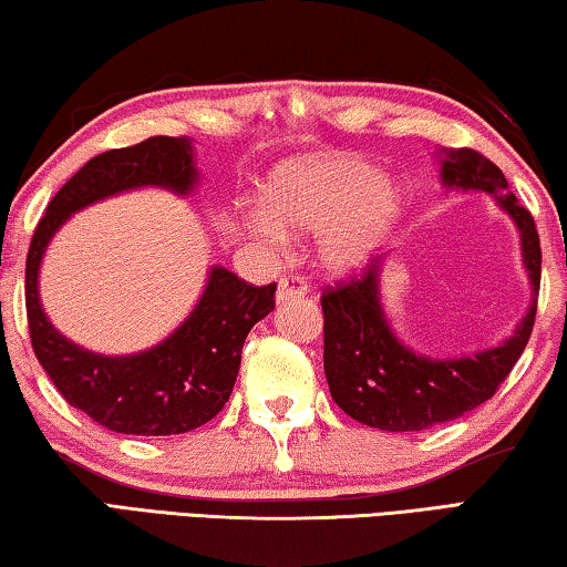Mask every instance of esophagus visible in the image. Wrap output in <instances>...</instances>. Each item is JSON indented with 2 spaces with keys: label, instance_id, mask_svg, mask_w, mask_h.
Here are the masks:
<instances>
[{
  "label": "esophagus",
  "instance_id": "34e87169",
  "mask_svg": "<svg viewBox=\"0 0 567 567\" xmlns=\"http://www.w3.org/2000/svg\"><path fill=\"white\" fill-rule=\"evenodd\" d=\"M307 295V285L302 277H295V275H287L277 285V302H287L290 297H305Z\"/></svg>",
  "mask_w": 567,
  "mask_h": 567
}]
</instances>
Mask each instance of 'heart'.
Wrapping results in <instances>:
<instances>
[{
  "instance_id": "obj_1",
  "label": "heart",
  "mask_w": 567,
  "mask_h": 567,
  "mask_svg": "<svg viewBox=\"0 0 567 567\" xmlns=\"http://www.w3.org/2000/svg\"><path fill=\"white\" fill-rule=\"evenodd\" d=\"M262 209L247 229L267 245L287 235L318 233L322 270L352 275L370 265L405 213V189L370 162L312 155L277 165L262 187Z\"/></svg>"
}]
</instances>
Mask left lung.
Segmentation results:
<instances>
[{
  "mask_svg": "<svg viewBox=\"0 0 567 567\" xmlns=\"http://www.w3.org/2000/svg\"><path fill=\"white\" fill-rule=\"evenodd\" d=\"M433 157L445 189L485 192L511 217L520 237L530 305L515 330L493 348L443 358L415 350L390 324L382 300L390 252L372 260L360 280L322 295L330 395L352 420L388 433L433 427L491 400L530 340L540 290V237L530 213L507 189L503 172L475 150L440 147Z\"/></svg>",
  "mask_w": 567,
  "mask_h": 567,
  "instance_id": "obj_1",
  "label": "left lung"
}]
</instances>
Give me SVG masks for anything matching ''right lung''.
<instances>
[{
  "label": "right lung",
  "instance_id": "add662e5",
  "mask_svg": "<svg viewBox=\"0 0 567 567\" xmlns=\"http://www.w3.org/2000/svg\"><path fill=\"white\" fill-rule=\"evenodd\" d=\"M195 140L150 137L92 157L56 192L27 255V320L37 360L72 408L124 435H179L213 420L235 388L247 332L275 310V287H252L209 265L203 295L165 340L130 354H102L54 328L40 270L54 235L102 199L157 187L189 197L199 187Z\"/></svg>",
  "mask_w": 567,
  "mask_h": 567
}]
</instances>
